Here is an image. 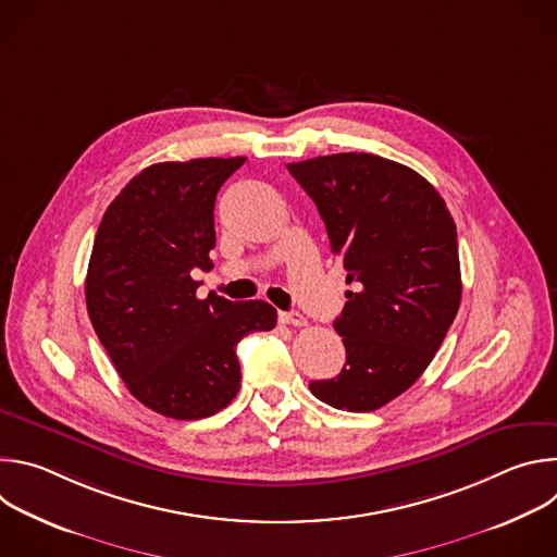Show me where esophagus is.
I'll use <instances>...</instances> for the list:
<instances>
[{
	"label": "esophagus",
	"instance_id": "34e87169",
	"mask_svg": "<svg viewBox=\"0 0 557 557\" xmlns=\"http://www.w3.org/2000/svg\"><path fill=\"white\" fill-rule=\"evenodd\" d=\"M280 322L286 326H306V317L297 310L290 312H280Z\"/></svg>",
	"mask_w": 557,
	"mask_h": 557
}]
</instances>
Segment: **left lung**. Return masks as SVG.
<instances>
[{
    "label": "left lung",
    "instance_id": "obj_1",
    "mask_svg": "<svg viewBox=\"0 0 557 557\" xmlns=\"http://www.w3.org/2000/svg\"><path fill=\"white\" fill-rule=\"evenodd\" d=\"M286 168L317 205L355 286L335 322L346 366L335 379L310 381V392L337 410H379L423 374L458 312L454 218L421 174L374 153Z\"/></svg>",
    "mask_w": 557,
    "mask_h": 557
}]
</instances>
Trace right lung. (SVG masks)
Masks as SVG:
<instances>
[{"label": "right lung", "mask_w": 557, "mask_h": 557, "mask_svg": "<svg viewBox=\"0 0 557 557\" xmlns=\"http://www.w3.org/2000/svg\"><path fill=\"white\" fill-rule=\"evenodd\" d=\"M245 161L194 158L143 170L112 200L95 237L90 322L132 396L170 419L226 408L240 389L237 342L277 324V310L262 299H198L191 277L213 267L215 196Z\"/></svg>", "instance_id": "add662e5"}]
</instances>
